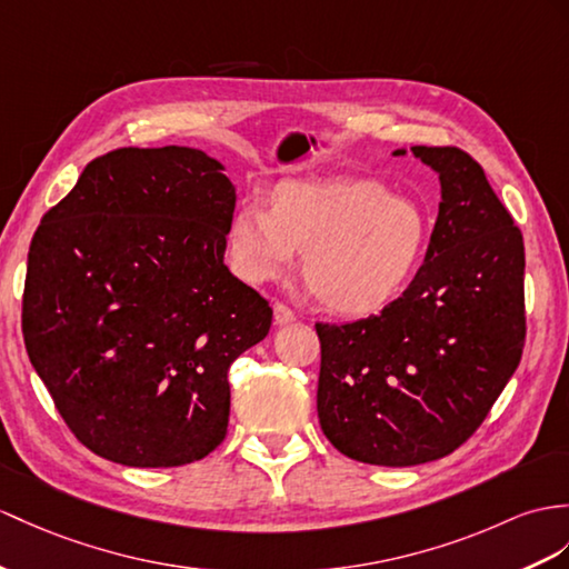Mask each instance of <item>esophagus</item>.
Wrapping results in <instances>:
<instances>
[{
    "label": "esophagus",
    "instance_id": "obj_1",
    "mask_svg": "<svg viewBox=\"0 0 569 569\" xmlns=\"http://www.w3.org/2000/svg\"><path fill=\"white\" fill-rule=\"evenodd\" d=\"M272 311H274V323H292L295 321V311L287 307V303H282V301H274V307H272Z\"/></svg>",
    "mask_w": 569,
    "mask_h": 569
}]
</instances>
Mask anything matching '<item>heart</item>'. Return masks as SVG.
I'll return each mask as SVG.
<instances>
[{
  "mask_svg": "<svg viewBox=\"0 0 569 569\" xmlns=\"http://www.w3.org/2000/svg\"><path fill=\"white\" fill-rule=\"evenodd\" d=\"M429 243L420 202L373 178L280 180L262 207L229 227L231 266L248 282L277 280L307 256V284L326 309L369 316L406 292Z\"/></svg>",
  "mask_w": 569,
  "mask_h": 569,
  "instance_id": "heart-1",
  "label": "heart"
}]
</instances>
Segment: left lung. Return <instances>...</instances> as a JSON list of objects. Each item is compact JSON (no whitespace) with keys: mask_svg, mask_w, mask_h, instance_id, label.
Listing matches in <instances>:
<instances>
[{"mask_svg":"<svg viewBox=\"0 0 569 569\" xmlns=\"http://www.w3.org/2000/svg\"><path fill=\"white\" fill-rule=\"evenodd\" d=\"M412 154L441 183L418 274L377 316L316 323L323 435L355 461L393 468L459 449L505 391L526 340L523 239L482 166L459 147Z\"/></svg>","mask_w":569,"mask_h":569,"instance_id":"obj_1","label":"left lung"}]
</instances>
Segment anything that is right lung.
<instances>
[{
    "mask_svg": "<svg viewBox=\"0 0 569 569\" xmlns=\"http://www.w3.org/2000/svg\"><path fill=\"white\" fill-rule=\"evenodd\" d=\"M237 190L190 147L93 159L29 248L26 352L72 435L103 459L171 468L227 437L229 367L270 303L224 266Z\"/></svg>",
    "mask_w": 569,
    "mask_h": 569,
    "instance_id": "right-lung-1",
    "label": "right lung"
}]
</instances>
